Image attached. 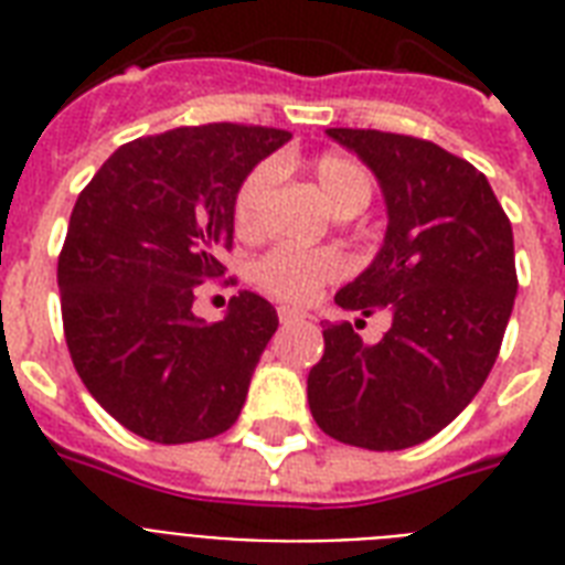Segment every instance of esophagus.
Here are the masks:
<instances>
[{
  "mask_svg": "<svg viewBox=\"0 0 565 565\" xmlns=\"http://www.w3.org/2000/svg\"><path fill=\"white\" fill-rule=\"evenodd\" d=\"M301 317H305V313L296 308H278V319H281V322H292V319H301Z\"/></svg>",
  "mask_w": 565,
  "mask_h": 565,
  "instance_id": "1",
  "label": "esophagus"
}]
</instances>
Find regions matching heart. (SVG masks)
<instances>
[{"instance_id": "obj_1", "label": "heart", "mask_w": 565, "mask_h": 565, "mask_svg": "<svg viewBox=\"0 0 565 565\" xmlns=\"http://www.w3.org/2000/svg\"><path fill=\"white\" fill-rule=\"evenodd\" d=\"M310 179L317 184L328 211L349 220L370 204L372 179L361 163L349 154L328 152L310 163ZM275 188V167L260 163L248 172L234 195V228L243 237H255L264 228L266 204ZM343 273V257L334 252H305V248L275 246L255 264L252 275L269 296L281 301H308L319 287Z\"/></svg>"}]
</instances>
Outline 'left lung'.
Segmentation results:
<instances>
[{
    "label": "left lung",
    "mask_w": 565,
    "mask_h": 565,
    "mask_svg": "<svg viewBox=\"0 0 565 565\" xmlns=\"http://www.w3.org/2000/svg\"><path fill=\"white\" fill-rule=\"evenodd\" d=\"M326 135L370 167L386 204L384 246L334 301L361 317L384 310L390 331L372 345L349 322L322 331L310 413L345 446H419L472 402L499 358L519 287L513 228L483 172L437 143Z\"/></svg>",
    "instance_id": "left-lung-1"
}]
</instances>
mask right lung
I'll return each mask as SVG.
<instances>
[{
	"label": "right lung",
	"instance_id": "right-lung-1",
	"mask_svg": "<svg viewBox=\"0 0 565 565\" xmlns=\"http://www.w3.org/2000/svg\"><path fill=\"white\" fill-rule=\"evenodd\" d=\"M287 140L234 122L172 128L119 146L78 195L57 257L66 345L93 398L137 437L179 446L237 422L278 313L243 290L207 326L193 290L222 275L239 184Z\"/></svg>",
	"mask_w": 565,
	"mask_h": 565
}]
</instances>
